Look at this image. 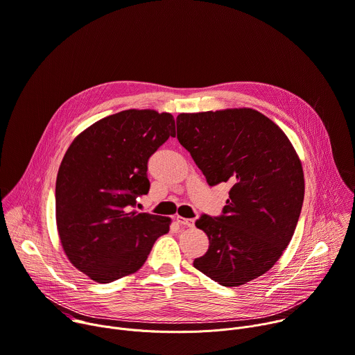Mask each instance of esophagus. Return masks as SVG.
<instances>
[{"mask_svg": "<svg viewBox=\"0 0 355 355\" xmlns=\"http://www.w3.org/2000/svg\"><path fill=\"white\" fill-rule=\"evenodd\" d=\"M175 220H177V223H178V224L185 225V227H192V225H193V223H195V220H193V218H187V217H181V216H177V217H175Z\"/></svg>", "mask_w": 355, "mask_h": 355, "instance_id": "obj_1", "label": "esophagus"}]
</instances>
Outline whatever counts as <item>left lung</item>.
<instances>
[{"label": "left lung", "mask_w": 355, "mask_h": 355, "mask_svg": "<svg viewBox=\"0 0 355 355\" xmlns=\"http://www.w3.org/2000/svg\"><path fill=\"white\" fill-rule=\"evenodd\" d=\"M177 138L210 187L231 185L221 214L195 221L209 250L193 266L224 287L265 275L290 244L304 202L302 166L290 141L252 108L180 114Z\"/></svg>", "instance_id": "1"}]
</instances>
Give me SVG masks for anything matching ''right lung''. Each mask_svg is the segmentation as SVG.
I'll list each match as a JSON object with an SVG mask.
<instances>
[{
  "instance_id": "1",
  "label": "right lung",
  "mask_w": 355,
  "mask_h": 355,
  "mask_svg": "<svg viewBox=\"0 0 355 355\" xmlns=\"http://www.w3.org/2000/svg\"><path fill=\"white\" fill-rule=\"evenodd\" d=\"M175 135L171 114L127 110L105 116L68 148L55 182V216L71 263L97 283L131 275L146 262L170 218L138 213L150 188L148 162Z\"/></svg>"
}]
</instances>
